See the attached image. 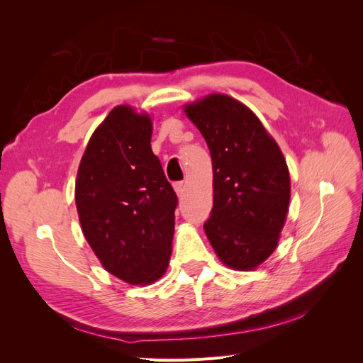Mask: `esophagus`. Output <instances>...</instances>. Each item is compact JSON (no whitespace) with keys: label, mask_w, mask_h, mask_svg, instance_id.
Wrapping results in <instances>:
<instances>
[{"label":"esophagus","mask_w":363,"mask_h":363,"mask_svg":"<svg viewBox=\"0 0 363 363\" xmlns=\"http://www.w3.org/2000/svg\"><path fill=\"white\" fill-rule=\"evenodd\" d=\"M174 189H175V192H177L179 196H182V194H183V191H184V183H183V182L174 183Z\"/></svg>","instance_id":"obj_1"}]
</instances>
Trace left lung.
Returning <instances> with one entry per match:
<instances>
[{
    "label": "left lung",
    "instance_id": "left-lung-1",
    "mask_svg": "<svg viewBox=\"0 0 363 363\" xmlns=\"http://www.w3.org/2000/svg\"><path fill=\"white\" fill-rule=\"evenodd\" d=\"M184 112L212 157L213 207L204 232L227 267L255 269L277 248L286 221V160L259 118L232 96L207 95Z\"/></svg>",
    "mask_w": 363,
    "mask_h": 363
}]
</instances>
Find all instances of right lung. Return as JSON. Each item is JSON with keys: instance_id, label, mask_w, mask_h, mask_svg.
Segmentation results:
<instances>
[{"instance_id": "1", "label": "right lung", "mask_w": 363, "mask_h": 363, "mask_svg": "<svg viewBox=\"0 0 363 363\" xmlns=\"http://www.w3.org/2000/svg\"><path fill=\"white\" fill-rule=\"evenodd\" d=\"M151 133L147 113L116 106L91 136L75 182L86 240L106 271L130 284H150L167 271L179 203Z\"/></svg>"}]
</instances>
